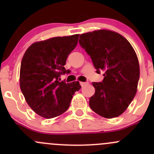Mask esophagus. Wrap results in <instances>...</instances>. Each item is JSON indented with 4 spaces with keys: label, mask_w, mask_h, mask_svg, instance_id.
Returning <instances> with one entry per match:
<instances>
[{
    "label": "esophagus",
    "mask_w": 154,
    "mask_h": 154,
    "mask_svg": "<svg viewBox=\"0 0 154 154\" xmlns=\"http://www.w3.org/2000/svg\"><path fill=\"white\" fill-rule=\"evenodd\" d=\"M88 83V82H80V84L81 85V86H84L85 85H87Z\"/></svg>",
    "instance_id": "1"
}]
</instances>
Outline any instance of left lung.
<instances>
[{
    "label": "left lung",
    "instance_id": "left-lung-1",
    "mask_svg": "<svg viewBox=\"0 0 154 154\" xmlns=\"http://www.w3.org/2000/svg\"><path fill=\"white\" fill-rule=\"evenodd\" d=\"M79 43L96 72H104L103 81L92 83L95 93L89 99L90 108L106 119L118 117L137 91L139 65L134 49L122 35L106 29L82 34Z\"/></svg>",
    "mask_w": 154,
    "mask_h": 154
}]
</instances>
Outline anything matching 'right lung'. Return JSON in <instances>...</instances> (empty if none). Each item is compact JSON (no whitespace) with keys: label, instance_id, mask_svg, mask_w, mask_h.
<instances>
[{"label":"right lung","instance_id":"add662e5","mask_svg":"<svg viewBox=\"0 0 154 154\" xmlns=\"http://www.w3.org/2000/svg\"><path fill=\"white\" fill-rule=\"evenodd\" d=\"M78 37L76 34L35 42L23 57L20 88L30 108L42 117L51 119L65 112L81 88L78 81L60 82L61 75L70 73L64 66Z\"/></svg>","mask_w":154,"mask_h":154}]
</instances>
